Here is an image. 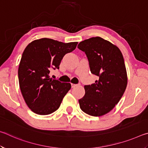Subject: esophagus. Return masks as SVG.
<instances>
[{"mask_svg": "<svg viewBox=\"0 0 148 148\" xmlns=\"http://www.w3.org/2000/svg\"><path fill=\"white\" fill-rule=\"evenodd\" d=\"M77 86V84H71V86H72V88H74L75 87H76Z\"/></svg>", "mask_w": 148, "mask_h": 148, "instance_id": "1", "label": "esophagus"}]
</instances>
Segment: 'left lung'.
<instances>
[{
    "label": "left lung",
    "mask_w": 148,
    "mask_h": 148,
    "mask_svg": "<svg viewBox=\"0 0 148 148\" xmlns=\"http://www.w3.org/2000/svg\"><path fill=\"white\" fill-rule=\"evenodd\" d=\"M77 47L86 54L91 73L99 77L95 84L84 86L80 108L90 116H103L118 103L126 89L123 57L116 46L99 36L79 42Z\"/></svg>",
    "instance_id": "obj_1"
}]
</instances>
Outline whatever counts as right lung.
<instances>
[{"instance_id":"right-lung-1","label":"right lung","mask_w":148,"mask_h":148,"mask_svg":"<svg viewBox=\"0 0 148 148\" xmlns=\"http://www.w3.org/2000/svg\"><path fill=\"white\" fill-rule=\"evenodd\" d=\"M77 44L44 38L32 41L25 49L18 69L19 84L25 101L34 113L48 115L59 108L71 85L49 78V74L51 69H59L63 57Z\"/></svg>"}]
</instances>
